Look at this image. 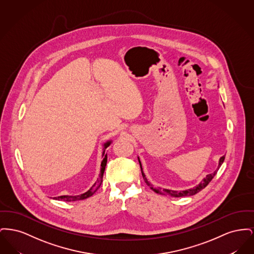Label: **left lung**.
<instances>
[{
  "mask_svg": "<svg viewBox=\"0 0 254 254\" xmlns=\"http://www.w3.org/2000/svg\"><path fill=\"white\" fill-rule=\"evenodd\" d=\"M139 160V163H140V167H141V170H142V175H143V178L145 180V184L156 193L162 194V195H168V196H171V197H185V196H191L194 194L198 193L199 191H201L203 189H205V187L209 184V182L212 180V178L215 176V174L217 173L218 169L222 166L224 160H225V156H222L219 160V166H218L217 169L213 172V173H210V174H207L205 176V178L203 179V181L201 182L199 185H197L196 187H194L193 189H190V190H167V189H155L153 188V186L149 183V182L146 180L145 178V173L143 171L142 169V165H141V162H140V159L138 158Z\"/></svg>",
  "mask_w": 254,
  "mask_h": 254,
  "instance_id": "obj_1",
  "label": "left lung"
}]
</instances>
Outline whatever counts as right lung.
Segmentation results:
<instances>
[{
    "mask_svg": "<svg viewBox=\"0 0 254 254\" xmlns=\"http://www.w3.org/2000/svg\"><path fill=\"white\" fill-rule=\"evenodd\" d=\"M111 144V141H108L107 143H105L104 145V151H103V156L104 159L102 161V164H101V171H100V174H99V178L97 179L96 183L86 191L85 193L80 194V195H62V196H58V197H54V199L56 200H61V201H65V202H75V201H80V200H84L86 199L90 196H92L93 194L95 193L97 191V190L100 188L102 182H103V175H104V172H105V169H106V166H107V161H108V155L105 154V149Z\"/></svg>",
    "mask_w": 254,
    "mask_h": 254,
    "instance_id": "obj_1",
    "label": "right lung"
}]
</instances>
